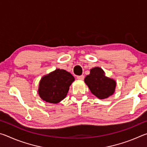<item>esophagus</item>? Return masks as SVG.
Segmentation results:
<instances>
[{
    "mask_svg": "<svg viewBox=\"0 0 147 147\" xmlns=\"http://www.w3.org/2000/svg\"><path fill=\"white\" fill-rule=\"evenodd\" d=\"M77 79L79 80H83L84 78V75H81V76H78L76 77Z\"/></svg>",
    "mask_w": 147,
    "mask_h": 147,
    "instance_id": "obj_1",
    "label": "esophagus"
}]
</instances>
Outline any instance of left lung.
Masks as SVG:
<instances>
[{
	"instance_id": "8db88e82",
	"label": "left lung",
	"mask_w": 147,
	"mask_h": 147,
	"mask_svg": "<svg viewBox=\"0 0 147 147\" xmlns=\"http://www.w3.org/2000/svg\"><path fill=\"white\" fill-rule=\"evenodd\" d=\"M92 94L99 99H105L115 93L117 82L115 80L106 76L103 69L95 67L90 69V73L84 78Z\"/></svg>"
}]
</instances>
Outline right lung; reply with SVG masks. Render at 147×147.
Returning <instances> with one entry per match:
<instances>
[{
    "label": "right lung",
    "instance_id": "obj_1",
    "mask_svg": "<svg viewBox=\"0 0 147 147\" xmlns=\"http://www.w3.org/2000/svg\"><path fill=\"white\" fill-rule=\"evenodd\" d=\"M74 81V76L70 73L56 69L42 77L39 83L38 94L47 102L58 104L65 98Z\"/></svg>",
    "mask_w": 147,
    "mask_h": 147
}]
</instances>
